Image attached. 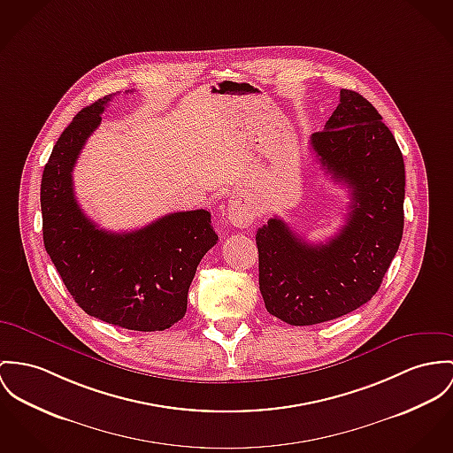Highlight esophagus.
Returning a JSON list of instances; mask_svg holds the SVG:
<instances>
[{"instance_id": "1", "label": "esophagus", "mask_w": 453, "mask_h": 453, "mask_svg": "<svg viewBox=\"0 0 453 453\" xmlns=\"http://www.w3.org/2000/svg\"><path fill=\"white\" fill-rule=\"evenodd\" d=\"M227 219L234 227H248L255 220V211L240 200H234L227 207Z\"/></svg>"}]
</instances>
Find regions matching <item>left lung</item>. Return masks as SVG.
Returning a JSON list of instances; mask_svg holds the SVG:
<instances>
[{"label": "left lung", "mask_w": 453, "mask_h": 453, "mask_svg": "<svg viewBox=\"0 0 453 453\" xmlns=\"http://www.w3.org/2000/svg\"><path fill=\"white\" fill-rule=\"evenodd\" d=\"M383 117L342 89L324 131L311 138L326 173L349 189L347 224L327 243H307L279 217L257 231L258 284L267 312L312 326L357 311L383 282L403 234L405 165Z\"/></svg>", "instance_id": "8db88e82"}]
</instances>
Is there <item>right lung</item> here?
Here are the masks:
<instances>
[{"instance_id":"obj_1","label":"right lung","mask_w":453,"mask_h":453,"mask_svg":"<svg viewBox=\"0 0 453 453\" xmlns=\"http://www.w3.org/2000/svg\"><path fill=\"white\" fill-rule=\"evenodd\" d=\"M110 100L82 108L44 165V248L84 312L131 331H164L184 317L196 267L219 236L207 210L174 211L131 233L104 231L86 217L72 171Z\"/></svg>"}]
</instances>
